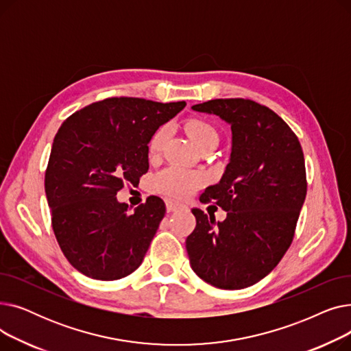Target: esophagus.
Returning <instances> with one entry per match:
<instances>
[{"mask_svg":"<svg viewBox=\"0 0 351 351\" xmlns=\"http://www.w3.org/2000/svg\"><path fill=\"white\" fill-rule=\"evenodd\" d=\"M165 202H166V209H168V212H175L176 209H179V208L183 206L182 202H179V200H176V199L168 197Z\"/></svg>","mask_w":351,"mask_h":351,"instance_id":"obj_1","label":"esophagus"}]
</instances>
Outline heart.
<instances>
[{
	"instance_id": "obj_1",
	"label": "heart",
	"mask_w": 351,
	"mask_h": 351,
	"mask_svg": "<svg viewBox=\"0 0 351 351\" xmlns=\"http://www.w3.org/2000/svg\"><path fill=\"white\" fill-rule=\"evenodd\" d=\"M186 131L199 149L208 145H217L219 142V134L215 126L206 121H191L186 125ZM168 135L169 128L166 125L156 129L149 141V146H147L151 155H158L162 151L166 139H168ZM202 182H204V176L202 175L176 168V166H171V168L160 171L154 178V188L158 192L171 196H186L192 191H195Z\"/></svg>"
}]
</instances>
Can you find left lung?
<instances>
[{"mask_svg": "<svg viewBox=\"0 0 351 351\" xmlns=\"http://www.w3.org/2000/svg\"><path fill=\"white\" fill-rule=\"evenodd\" d=\"M192 109L230 125L232 147L219 183L200 196L223 208L226 219L216 222L192 209L191 267L215 287L245 289L266 278L293 241L307 192L302 145L279 115L250 99H213Z\"/></svg>", "mask_w": 351, "mask_h": 351, "instance_id": "left-lung-1", "label": "left lung"}]
</instances>
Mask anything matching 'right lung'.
<instances>
[{"label": "right lung", "instance_id": "right-lung-1", "mask_svg": "<svg viewBox=\"0 0 351 351\" xmlns=\"http://www.w3.org/2000/svg\"><path fill=\"white\" fill-rule=\"evenodd\" d=\"M186 102L109 98L72 114L55 135L45 173L52 229L68 262L95 280L135 271L166 208L158 196L129 213L117 199L149 169L147 145Z\"/></svg>", "mask_w": 351, "mask_h": 351}]
</instances>
